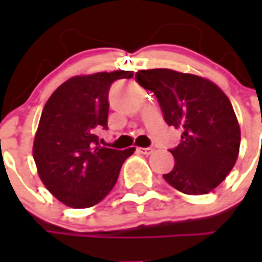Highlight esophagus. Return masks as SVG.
<instances>
[{"instance_id":"1","label":"esophagus","mask_w":262,"mask_h":262,"mask_svg":"<svg viewBox=\"0 0 262 262\" xmlns=\"http://www.w3.org/2000/svg\"><path fill=\"white\" fill-rule=\"evenodd\" d=\"M140 154H143V155H151L152 152H154V148H139Z\"/></svg>"}]
</instances>
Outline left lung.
<instances>
[{
    "label": "left lung",
    "instance_id": "1",
    "mask_svg": "<svg viewBox=\"0 0 262 262\" xmlns=\"http://www.w3.org/2000/svg\"><path fill=\"white\" fill-rule=\"evenodd\" d=\"M136 81L155 94L168 126L182 132L170 149L175 164L166 182L186 194L213 190L239 154V123L226 94L209 80L171 69L140 71Z\"/></svg>",
    "mask_w": 262,
    "mask_h": 262
}]
</instances>
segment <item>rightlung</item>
I'll list each match as a JSON object with an SVG mask.
<instances>
[{
	"label": "right lung",
	"instance_id": "right-lung-1",
	"mask_svg": "<svg viewBox=\"0 0 262 262\" xmlns=\"http://www.w3.org/2000/svg\"><path fill=\"white\" fill-rule=\"evenodd\" d=\"M130 77V71L76 76L61 84L43 107L32 154L45 186L68 207L88 208L102 201L135 152L100 147L98 137L107 130L111 84Z\"/></svg>",
	"mask_w": 262,
	"mask_h": 262
}]
</instances>
